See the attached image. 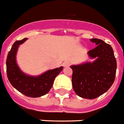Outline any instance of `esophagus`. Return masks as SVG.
I'll list each match as a JSON object with an SVG mask.
<instances>
[{
	"mask_svg": "<svg viewBox=\"0 0 124 124\" xmlns=\"http://www.w3.org/2000/svg\"><path fill=\"white\" fill-rule=\"evenodd\" d=\"M63 65L64 67H68L70 65V62L69 61H65V62L63 63Z\"/></svg>",
	"mask_w": 124,
	"mask_h": 124,
	"instance_id": "esophagus-1",
	"label": "esophagus"
}]
</instances>
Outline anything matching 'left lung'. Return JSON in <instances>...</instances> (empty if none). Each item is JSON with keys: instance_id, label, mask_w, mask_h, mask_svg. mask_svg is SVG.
<instances>
[{"instance_id": "8db88e82", "label": "left lung", "mask_w": 124, "mask_h": 124, "mask_svg": "<svg viewBox=\"0 0 124 124\" xmlns=\"http://www.w3.org/2000/svg\"><path fill=\"white\" fill-rule=\"evenodd\" d=\"M97 46L88 51L93 62L71 65L72 85L75 93L80 97L93 99L100 96L114 82L117 63L112 47L100 39H91Z\"/></svg>"}]
</instances>
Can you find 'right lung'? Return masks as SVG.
Returning <instances> with one entry per match:
<instances>
[{
  "label": "right lung",
  "instance_id": "obj_1",
  "mask_svg": "<svg viewBox=\"0 0 124 124\" xmlns=\"http://www.w3.org/2000/svg\"><path fill=\"white\" fill-rule=\"evenodd\" d=\"M27 39L24 38L13 44L6 59V73L10 83L17 91L26 96L37 98L49 93L63 67L49 70L38 76L26 75L19 68L16 58L19 46Z\"/></svg>",
  "mask_w": 124,
  "mask_h": 124
}]
</instances>
